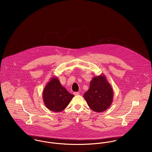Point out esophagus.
Listing matches in <instances>:
<instances>
[{
    "label": "esophagus",
    "mask_w": 152,
    "mask_h": 152,
    "mask_svg": "<svg viewBox=\"0 0 152 152\" xmlns=\"http://www.w3.org/2000/svg\"><path fill=\"white\" fill-rule=\"evenodd\" d=\"M74 95H80V92H74Z\"/></svg>",
    "instance_id": "esophagus-1"
}]
</instances>
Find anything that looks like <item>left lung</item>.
<instances>
[{"label": "left lung", "instance_id": "1", "mask_svg": "<svg viewBox=\"0 0 152 152\" xmlns=\"http://www.w3.org/2000/svg\"><path fill=\"white\" fill-rule=\"evenodd\" d=\"M113 92L105 75L94 77L84 98L92 110L101 112L106 110L113 101Z\"/></svg>", "mask_w": 152, "mask_h": 152}]
</instances>
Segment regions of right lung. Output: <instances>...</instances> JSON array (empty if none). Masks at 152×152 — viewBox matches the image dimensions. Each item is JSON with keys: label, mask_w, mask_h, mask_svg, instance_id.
I'll return each mask as SVG.
<instances>
[{"label": "right lung", "mask_w": 152, "mask_h": 152, "mask_svg": "<svg viewBox=\"0 0 152 152\" xmlns=\"http://www.w3.org/2000/svg\"><path fill=\"white\" fill-rule=\"evenodd\" d=\"M74 95L63 87L57 77H53L44 88L43 99L45 107L53 112H61L68 105Z\"/></svg>", "instance_id": "right-lung-1"}]
</instances>
